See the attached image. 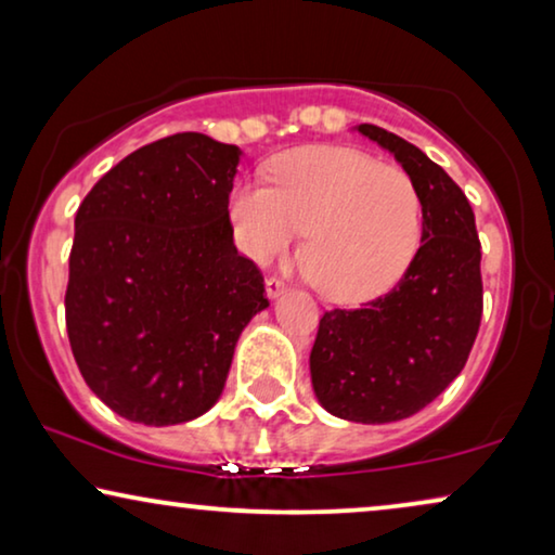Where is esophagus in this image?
Listing matches in <instances>:
<instances>
[{
    "label": "esophagus",
    "mask_w": 555,
    "mask_h": 555,
    "mask_svg": "<svg viewBox=\"0 0 555 555\" xmlns=\"http://www.w3.org/2000/svg\"><path fill=\"white\" fill-rule=\"evenodd\" d=\"M264 291H268V298H278L280 293H285V291H287V285H285V280H283V278L272 275V278L264 280Z\"/></svg>",
    "instance_id": "esophagus-1"
}]
</instances>
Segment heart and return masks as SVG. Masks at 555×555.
<instances>
[{
    "mask_svg": "<svg viewBox=\"0 0 555 555\" xmlns=\"http://www.w3.org/2000/svg\"><path fill=\"white\" fill-rule=\"evenodd\" d=\"M268 181L230 196L234 242L255 262L287 255L308 232L302 270L338 302L376 298L412 264L422 202L406 171L356 149L302 146L270 162Z\"/></svg>",
    "mask_w": 555,
    "mask_h": 555,
    "instance_id": "obj_1",
    "label": "heart"
}]
</instances>
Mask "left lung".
I'll return each instance as SVG.
<instances>
[{
    "label": "left lung",
    "instance_id": "8db88e82",
    "mask_svg": "<svg viewBox=\"0 0 555 555\" xmlns=\"http://www.w3.org/2000/svg\"><path fill=\"white\" fill-rule=\"evenodd\" d=\"M359 133L393 154L422 202V245L389 293L353 310L323 313L310 378L325 412L348 422L406 420L435 401L480 331V240L467 196L442 166L397 133Z\"/></svg>",
    "mask_w": 555,
    "mask_h": 555
}]
</instances>
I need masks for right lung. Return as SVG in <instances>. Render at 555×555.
I'll use <instances>...</instances> for the list:
<instances>
[{
    "mask_svg": "<svg viewBox=\"0 0 555 555\" xmlns=\"http://www.w3.org/2000/svg\"><path fill=\"white\" fill-rule=\"evenodd\" d=\"M240 156L204 133L166 135L78 207L67 338L90 391L126 420L166 427L215 406L240 333L270 306L232 240Z\"/></svg>",
    "mask_w": 555,
    "mask_h": 555,
    "instance_id": "add662e5",
    "label": "right lung"
}]
</instances>
